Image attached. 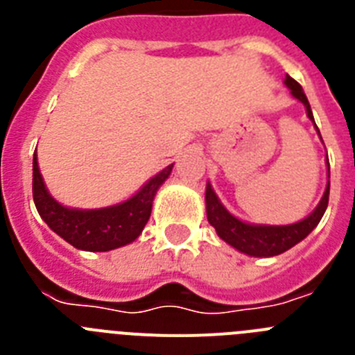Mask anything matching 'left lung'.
Listing matches in <instances>:
<instances>
[{
    "label": "left lung",
    "mask_w": 355,
    "mask_h": 355,
    "mask_svg": "<svg viewBox=\"0 0 355 355\" xmlns=\"http://www.w3.org/2000/svg\"><path fill=\"white\" fill-rule=\"evenodd\" d=\"M284 85L290 89L291 96L302 103L304 108H306L307 117H309V121L315 124L311 106H309V101H307L302 87H300L293 78L288 76V74L286 78H284ZM316 133L320 135L318 128H316ZM320 139H322V137H320ZM327 178H331L329 168ZM329 188H331V183H329L327 180V187H325L324 196H322L320 202L316 205V208L313 209L306 218L295 222V224L266 225L250 224V222L241 220V218L234 216L233 213L229 211V209L222 205L218 196H216L215 190H213L211 183L208 181V183H206V215H208L209 224L215 227L216 234H218L225 243H229L231 247L240 250V252L247 254V256H254V258H272V256L286 252L288 249L297 245L299 241H302L304 238L318 225V222L322 220V216H324L329 205Z\"/></svg>",
    "instance_id": "obj_1"
}]
</instances>
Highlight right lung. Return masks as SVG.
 <instances>
[{
	"mask_svg": "<svg viewBox=\"0 0 355 355\" xmlns=\"http://www.w3.org/2000/svg\"><path fill=\"white\" fill-rule=\"evenodd\" d=\"M174 163L153 175L139 192L119 205L81 209L60 205L46 188L37 149L33 155V200L40 218L60 238L80 250L106 252L124 247L140 236L153 209L158 188L171 175Z\"/></svg>",
	"mask_w": 355,
	"mask_h": 355,
	"instance_id": "1",
	"label": "right lung"
}]
</instances>
